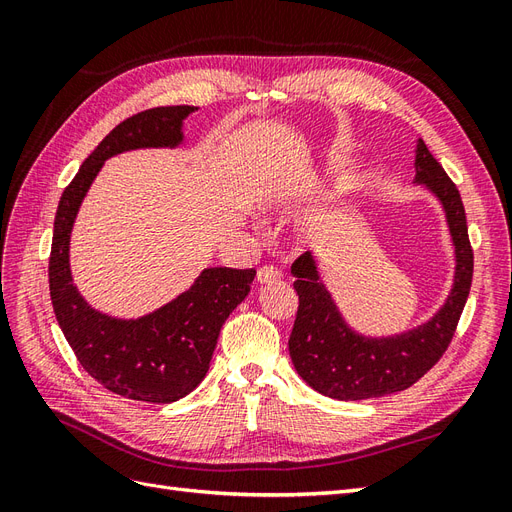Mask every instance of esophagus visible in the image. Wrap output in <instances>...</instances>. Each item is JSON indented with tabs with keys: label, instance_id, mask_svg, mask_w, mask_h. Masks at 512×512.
I'll list each match as a JSON object with an SVG mask.
<instances>
[{
	"label": "esophagus",
	"instance_id": "1",
	"mask_svg": "<svg viewBox=\"0 0 512 512\" xmlns=\"http://www.w3.org/2000/svg\"><path fill=\"white\" fill-rule=\"evenodd\" d=\"M256 280L258 284H273V282H280L282 280V271L275 269L271 265H265L260 267L258 273H256Z\"/></svg>",
	"mask_w": 512,
	"mask_h": 512
}]
</instances>
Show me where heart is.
Here are the masks:
<instances>
[{
  "label": "heart",
  "mask_w": 512,
  "mask_h": 512,
  "mask_svg": "<svg viewBox=\"0 0 512 512\" xmlns=\"http://www.w3.org/2000/svg\"><path fill=\"white\" fill-rule=\"evenodd\" d=\"M290 200V196L286 194V192H282V190H273V192H269V194H265L262 196V207H267V209H277V207H284L286 203Z\"/></svg>",
  "instance_id": "heart-1"
}]
</instances>
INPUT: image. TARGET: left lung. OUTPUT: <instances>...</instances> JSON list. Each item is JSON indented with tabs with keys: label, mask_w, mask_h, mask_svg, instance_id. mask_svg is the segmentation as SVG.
<instances>
[{
	"label": "left lung",
	"mask_w": 512,
	"mask_h": 512,
	"mask_svg": "<svg viewBox=\"0 0 512 512\" xmlns=\"http://www.w3.org/2000/svg\"><path fill=\"white\" fill-rule=\"evenodd\" d=\"M416 183L436 196L446 213L455 245V282L438 314L416 329L391 335L367 337L352 331L331 297L312 252L301 254L292 265L299 309L288 339L290 359L297 374L314 391L359 401L404 391L440 361L455 335L463 305L468 301L474 271V254L468 239L466 209L457 185L448 179L440 162L418 138Z\"/></svg>",
	"instance_id": "obj_1"
}]
</instances>
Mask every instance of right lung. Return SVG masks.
Segmentation results:
<instances>
[{
	"label": "right lung",
	"instance_id": "right-lung-1",
	"mask_svg": "<svg viewBox=\"0 0 512 512\" xmlns=\"http://www.w3.org/2000/svg\"><path fill=\"white\" fill-rule=\"evenodd\" d=\"M196 106H158L121 121L91 151L61 194L49 258L51 301L61 331L87 374L121 397L170 404L192 393L209 371L220 329L250 292L254 269H205L190 290L136 320L100 314L72 284L70 232L104 160L121 151L177 147Z\"/></svg>",
	"mask_w": 512,
	"mask_h": 512
}]
</instances>
